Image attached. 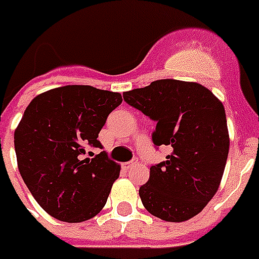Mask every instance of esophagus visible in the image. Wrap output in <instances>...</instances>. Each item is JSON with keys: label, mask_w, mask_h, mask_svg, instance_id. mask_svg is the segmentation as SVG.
<instances>
[{"label": "esophagus", "mask_w": 259, "mask_h": 259, "mask_svg": "<svg viewBox=\"0 0 259 259\" xmlns=\"http://www.w3.org/2000/svg\"><path fill=\"white\" fill-rule=\"evenodd\" d=\"M137 163H138V160H137V159H134L133 162H126V163H122V167L125 168V170H128V168L134 167V166H135V164H137Z\"/></svg>", "instance_id": "obj_1"}]
</instances>
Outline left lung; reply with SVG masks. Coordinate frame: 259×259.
Masks as SVG:
<instances>
[{
  "instance_id": "obj_1",
  "label": "left lung",
  "mask_w": 259,
  "mask_h": 259,
  "mask_svg": "<svg viewBox=\"0 0 259 259\" xmlns=\"http://www.w3.org/2000/svg\"><path fill=\"white\" fill-rule=\"evenodd\" d=\"M122 96L156 122L155 146L171 148L139 188L145 209L166 222L191 219L213 198L225 171L230 141L223 104L205 86L177 79L155 80Z\"/></svg>"
}]
</instances>
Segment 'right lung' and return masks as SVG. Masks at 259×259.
Returning a JSON list of instances; mask_svg holds the SVG:
<instances>
[{
	"label": "right lung",
	"mask_w": 259,
	"mask_h": 259,
	"mask_svg": "<svg viewBox=\"0 0 259 259\" xmlns=\"http://www.w3.org/2000/svg\"><path fill=\"white\" fill-rule=\"evenodd\" d=\"M120 93L68 85L38 95L29 103L14 135L22 179L37 203L58 221L79 223L96 216L120 176L106 152L85 157Z\"/></svg>",
	"instance_id": "obj_1"
}]
</instances>
